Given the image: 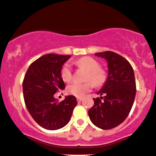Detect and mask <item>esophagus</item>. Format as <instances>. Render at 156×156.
<instances>
[{
    "mask_svg": "<svg viewBox=\"0 0 156 156\" xmlns=\"http://www.w3.org/2000/svg\"><path fill=\"white\" fill-rule=\"evenodd\" d=\"M82 100H83V98L82 97H77V101L78 102H81Z\"/></svg>",
    "mask_w": 156,
    "mask_h": 156,
    "instance_id": "obj_1",
    "label": "esophagus"
}]
</instances>
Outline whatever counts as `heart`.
Returning <instances> with one entry per match:
<instances>
[{
  "label": "heart",
  "mask_w": 156,
  "mask_h": 156,
  "mask_svg": "<svg viewBox=\"0 0 156 156\" xmlns=\"http://www.w3.org/2000/svg\"><path fill=\"white\" fill-rule=\"evenodd\" d=\"M76 64L80 68L87 70L84 78V80L86 81L82 83L73 82L68 85L67 92L69 94L76 97H82L88 92L92 91L95 85L96 86H101L106 82L107 78L106 72L102 68H99V64L95 59L90 57H81L76 61ZM61 76L65 82H68L72 79L73 71L69 62L63 64L61 70Z\"/></svg>",
  "instance_id": "heart-1"
}]
</instances>
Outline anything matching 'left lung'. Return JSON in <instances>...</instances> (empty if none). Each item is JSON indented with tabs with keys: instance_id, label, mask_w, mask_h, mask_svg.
<instances>
[{
	"instance_id": "left-lung-1",
	"label": "left lung",
	"mask_w": 156,
	"mask_h": 156,
	"mask_svg": "<svg viewBox=\"0 0 156 156\" xmlns=\"http://www.w3.org/2000/svg\"><path fill=\"white\" fill-rule=\"evenodd\" d=\"M107 61L109 75L100 98H94L88 110L91 121L103 130L114 128L127 118L134 104L136 82L132 66L127 59L112 51L95 54Z\"/></svg>"
}]
</instances>
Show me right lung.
Listing matches in <instances>:
<instances>
[{
    "instance_id": "right-lung-1",
    "label": "right lung",
    "mask_w": 156,
    "mask_h": 156,
    "mask_svg": "<svg viewBox=\"0 0 156 156\" xmlns=\"http://www.w3.org/2000/svg\"><path fill=\"white\" fill-rule=\"evenodd\" d=\"M70 55L47 54L33 62L23 82L24 100L33 120L47 130H57L68 124L77 105L74 95L57 102L54 95L65 88L61 76L62 65Z\"/></svg>"
}]
</instances>
